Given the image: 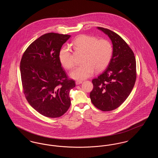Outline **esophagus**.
Here are the masks:
<instances>
[{
    "label": "esophagus",
    "mask_w": 158,
    "mask_h": 158,
    "mask_svg": "<svg viewBox=\"0 0 158 158\" xmlns=\"http://www.w3.org/2000/svg\"><path fill=\"white\" fill-rule=\"evenodd\" d=\"M82 83V81H76V85H80V84H81Z\"/></svg>",
    "instance_id": "esophagus-1"
}]
</instances>
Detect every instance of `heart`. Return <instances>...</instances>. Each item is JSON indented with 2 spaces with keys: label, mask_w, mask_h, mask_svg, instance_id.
<instances>
[{
  "label": "heart",
  "mask_w": 158,
  "mask_h": 158,
  "mask_svg": "<svg viewBox=\"0 0 158 158\" xmlns=\"http://www.w3.org/2000/svg\"><path fill=\"white\" fill-rule=\"evenodd\" d=\"M73 46L85 52L82 65L76 67L70 73L72 78L83 80L92 75L95 69L99 72L104 70L109 64L113 55L111 43L106 40H99L95 37L82 35L73 42ZM59 58L64 68L70 69L74 63L71 58L70 48L63 47L59 52Z\"/></svg>",
  "instance_id": "obj_1"
}]
</instances>
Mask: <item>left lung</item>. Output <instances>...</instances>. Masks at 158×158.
I'll return each mask as SVG.
<instances>
[{"mask_svg":"<svg viewBox=\"0 0 158 158\" xmlns=\"http://www.w3.org/2000/svg\"><path fill=\"white\" fill-rule=\"evenodd\" d=\"M97 29L110 38L113 52L106 69L92 80L90 98L99 110L109 111L120 106L130 94L136 79V63L133 51L120 35L106 28Z\"/></svg>","mask_w":158,"mask_h":158,"instance_id":"8db88e82","label":"left lung"}]
</instances>
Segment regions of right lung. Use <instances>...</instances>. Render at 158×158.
<instances>
[{
  "label": "right lung",
  "instance_id": "1",
  "mask_svg": "<svg viewBox=\"0 0 158 158\" xmlns=\"http://www.w3.org/2000/svg\"><path fill=\"white\" fill-rule=\"evenodd\" d=\"M69 35L47 33L32 42L23 54L20 72L23 92L31 106L43 115L57 118L70 106L69 94L75 82L69 80L59 55Z\"/></svg>",
  "mask_w": 158,
  "mask_h": 158
}]
</instances>
